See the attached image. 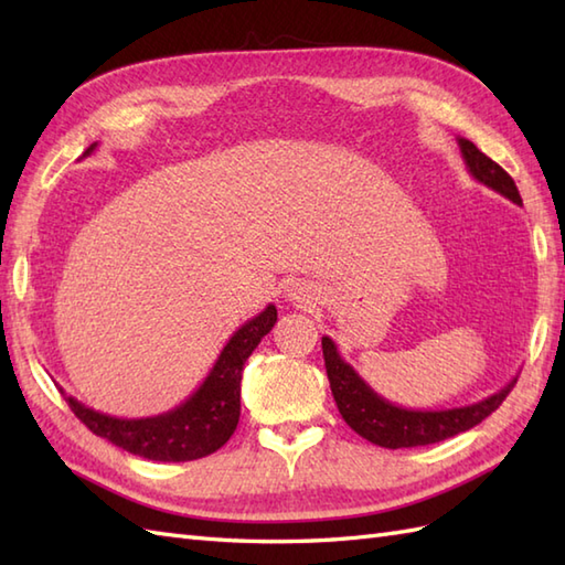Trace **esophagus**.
<instances>
[{
    "instance_id": "esophagus-1",
    "label": "esophagus",
    "mask_w": 565,
    "mask_h": 565,
    "mask_svg": "<svg viewBox=\"0 0 565 565\" xmlns=\"http://www.w3.org/2000/svg\"><path fill=\"white\" fill-rule=\"evenodd\" d=\"M298 294H301V291H298ZM294 296H296V294H294ZM296 298H298V296H296Z\"/></svg>"
}]
</instances>
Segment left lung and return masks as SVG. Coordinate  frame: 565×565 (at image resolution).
<instances>
[{
	"mask_svg": "<svg viewBox=\"0 0 565 565\" xmlns=\"http://www.w3.org/2000/svg\"><path fill=\"white\" fill-rule=\"evenodd\" d=\"M459 140L466 170L471 172L476 182L486 184L488 189L498 191L500 196H505L512 203L522 206V196L518 186H514L512 177L502 170L498 162L490 160L488 154L478 150L471 140ZM322 356H326L330 388L344 423L350 425L359 437H364L366 441L379 444V447L386 449L425 447V444L449 439L454 435H459V431L476 427L478 423H483L490 413L498 411L500 403L508 398V393L514 388V383H518V379H512L498 393L471 405L449 407V411H411V407H401L386 398H381V395L356 374L352 364L344 362L342 354L338 352V344L330 338H322Z\"/></svg>",
	"mask_w": 565,
	"mask_h": 565,
	"instance_id": "left-lung-1",
	"label": "left lung"
}]
</instances>
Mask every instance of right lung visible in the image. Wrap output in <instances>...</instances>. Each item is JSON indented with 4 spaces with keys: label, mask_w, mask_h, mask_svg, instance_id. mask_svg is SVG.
<instances>
[{
    "label": "right lung",
    "mask_w": 565,
    "mask_h": 565,
    "mask_svg": "<svg viewBox=\"0 0 565 565\" xmlns=\"http://www.w3.org/2000/svg\"><path fill=\"white\" fill-rule=\"evenodd\" d=\"M97 142L82 158L94 152ZM276 322V308L269 303L259 316L247 320L221 350L201 386L179 403L174 411L154 417H111L97 413L72 398L63 388L67 405L94 435L109 439L116 447L152 461H194L209 456L231 439L239 419V381L243 366Z\"/></svg>",
    "instance_id": "1"
}]
</instances>
